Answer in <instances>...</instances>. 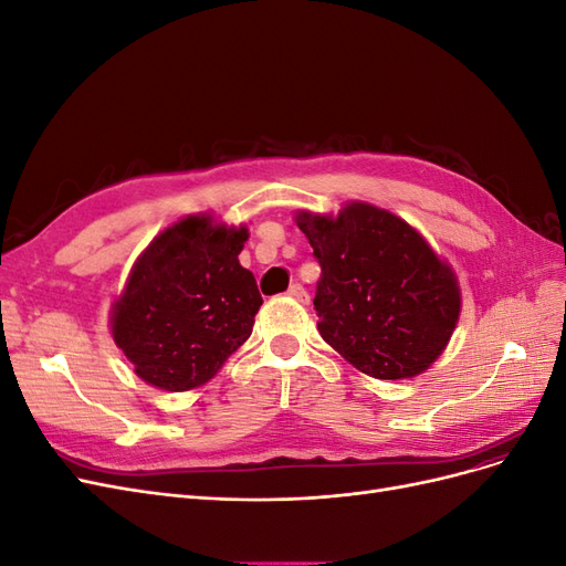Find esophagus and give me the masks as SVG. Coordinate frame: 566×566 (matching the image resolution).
Here are the masks:
<instances>
[{"label":"esophagus","instance_id":"34e87169","mask_svg":"<svg viewBox=\"0 0 566 566\" xmlns=\"http://www.w3.org/2000/svg\"><path fill=\"white\" fill-rule=\"evenodd\" d=\"M287 295H290V297H295L300 304H310V293H306L304 285H300V283H293V285H290Z\"/></svg>","mask_w":566,"mask_h":566}]
</instances>
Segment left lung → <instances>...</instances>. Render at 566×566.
<instances>
[{
    "instance_id": "obj_1",
    "label": "left lung",
    "mask_w": 566,
    "mask_h": 566,
    "mask_svg": "<svg viewBox=\"0 0 566 566\" xmlns=\"http://www.w3.org/2000/svg\"><path fill=\"white\" fill-rule=\"evenodd\" d=\"M321 264L318 333L378 380L416 378L447 349L460 316L451 266L397 214L349 202L337 217H295Z\"/></svg>"
}]
</instances>
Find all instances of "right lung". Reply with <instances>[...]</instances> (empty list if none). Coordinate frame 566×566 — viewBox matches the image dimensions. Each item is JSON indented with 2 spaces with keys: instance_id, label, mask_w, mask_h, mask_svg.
I'll use <instances>...</instances> for the list:
<instances>
[{
  "instance_id": "obj_1",
  "label": "right lung",
  "mask_w": 566,
  "mask_h": 566,
  "mask_svg": "<svg viewBox=\"0 0 566 566\" xmlns=\"http://www.w3.org/2000/svg\"><path fill=\"white\" fill-rule=\"evenodd\" d=\"M248 229L191 214L150 241L113 304L115 345L165 391L208 382L250 337L262 295L238 262Z\"/></svg>"
}]
</instances>
